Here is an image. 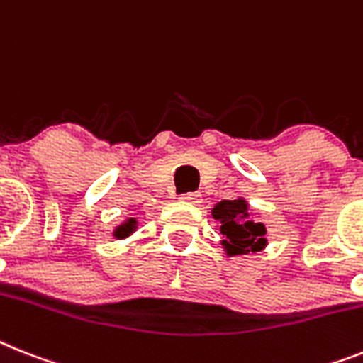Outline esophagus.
<instances>
[{"label": "esophagus", "mask_w": 363, "mask_h": 363, "mask_svg": "<svg viewBox=\"0 0 363 363\" xmlns=\"http://www.w3.org/2000/svg\"><path fill=\"white\" fill-rule=\"evenodd\" d=\"M182 200H184V202H189V203H200V200H202V194L196 193V191H191V193L182 194Z\"/></svg>", "instance_id": "1"}]
</instances>
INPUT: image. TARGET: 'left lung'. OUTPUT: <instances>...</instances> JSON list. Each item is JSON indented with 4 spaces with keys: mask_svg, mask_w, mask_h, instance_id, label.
I'll use <instances>...</instances> for the list:
<instances>
[{
    "mask_svg": "<svg viewBox=\"0 0 363 363\" xmlns=\"http://www.w3.org/2000/svg\"><path fill=\"white\" fill-rule=\"evenodd\" d=\"M213 217L220 220V233L228 254L256 252L265 245V226L248 218V206L245 200H223L213 208Z\"/></svg>",
    "mask_w": 363,
    "mask_h": 363,
    "instance_id": "1",
    "label": "left lung"
}]
</instances>
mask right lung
Wrapping results in <instances>:
<instances>
[{
	"mask_svg": "<svg viewBox=\"0 0 363 363\" xmlns=\"http://www.w3.org/2000/svg\"><path fill=\"white\" fill-rule=\"evenodd\" d=\"M133 224H135V220H133V218H130L128 223L122 224V226H118V228H116V232H115L116 238L122 239V238H125V235H130L131 230H133Z\"/></svg>",
	"mask_w": 363,
	"mask_h": 363,
	"instance_id": "add662e5",
	"label": "right lung"
}]
</instances>
